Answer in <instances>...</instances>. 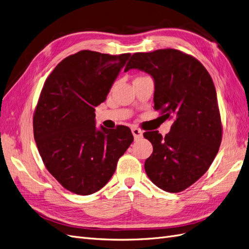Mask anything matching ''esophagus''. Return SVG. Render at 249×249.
Wrapping results in <instances>:
<instances>
[{
    "label": "esophagus",
    "instance_id": "obj_1",
    "mask_svg": "<svg viewBox=\"0 0 249 249\" xmlns=\"http://www.w3.org/2000/svg\"><path fill=\"white\" fill-rule=\"evenodd\" d=\"M132 133H133V136L135 139H140L143 136V132L141 130L137 129V127H133Z\"/></svg>",
    "mask_w": 249,
    "mask_h": 249
}]
</instances>
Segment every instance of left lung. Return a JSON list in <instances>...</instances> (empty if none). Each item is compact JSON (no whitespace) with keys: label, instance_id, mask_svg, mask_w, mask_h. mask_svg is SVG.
Returning <instances> with one entry per match:
<instances>
[{"label":"left lung","instance_id":"obj_1","mask_svg":"<svg viewBox=\"0 0 249 249\" xmlns=\"http://www.w3.org/2000/svg\"><path fill=\"white\" fill-rule=\"evenodd\" d=\"M138 70L154 80L156 110L172 119L170 132L143 134L153 144L144 168L152 182L179 192L202 177L220 146L222 126L212 78L198 60L178 50L136 53L124 71Z\"/></svg>","mask_w":249,"mask_h":249}]
</instances>
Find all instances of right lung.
<instances>
[{
	"instance_id": "add662e5",
	"label": "right lung",
	"mask_w": 249,
	"mask_h": 249,
	"mask_svg": "<svg viewBox=\"0 0 249 249\" xmlns=\"http://www.w3.org/2000/svg\"><path fill=\"white\" fill-rule=\"evenodd\" d=\"M130 57L81 51L63 59L44 83L34 113V138L47 169L73 193L102 189L134 140L124 125L97 129L94 113Z\"/></svg>"
}]
</instances>
